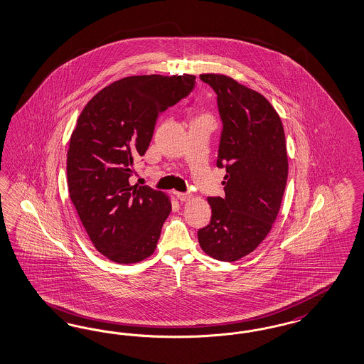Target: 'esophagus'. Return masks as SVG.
I'll return each instance as SVG.
<instances>
[{"instance_id": "1", "label": "esophagus", "mask_w": 364, "mask_h": 364, "mask_svg": "<svg viewBox=\"0 0 364 364\" xmlns=\"http://www.w3.org/2000/svg\"><path fill=\"white\" fill-rule=\"evenodd\" d=\"M175 195L180 202H188L189 199L192 198V195L189 192H175Z\"/></svg>"}]
</instances>
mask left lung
<instances>
[{"label": "left lung", "instance_id": "8db88e82", "mask_svg": "<svg viewBox=\"0 0 364 364\" xmlns=\"http://www.w3.org/2000/svg\"><path fill=\"white\" fill-rule=\"evenodd\" d=\"M200 80L217 93V166L226 175L225 196L207 199L211 220L198 240L213 259L235 262L262 244L277 219L289 175L284 130L259 92L222 74H200Z\"/></svg>", "mask_w": 364, "mask_h": 364}]
</instances>
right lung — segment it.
<instances>
[{
  "label": "right lung",
  "mask_w": 364,
  "mask_h": 364,
  "mask_svg": "<svg viewBox=\"0 0 364 364\" xmlns=\"http://www.w3.org/2000/svg\"><path fill=\"white\" fill-rule=\"evenodd\" d=\"M195 75H132L102 89L82 109L68 150L69 193L90 241L112 262L156 250L172 205L149 186H131L157 119L187 97Z\"/></svg>",
  "instance_id": "1"
}]
</instances>
